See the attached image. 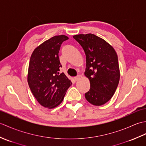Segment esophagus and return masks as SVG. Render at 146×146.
<instances>
[{"mask_svg":"<svg viewBox=\"0 0 146 146\" xmlns=\"http://www.w3.org/2000/svg\"><path fill=\"white\" fill-rule=\"evenodd\" d=\"M80 77H81V76H80V75H77L76 76H75V78H74V79H75V81H77V80H78L80 79Z\"/></svg>","mask_w":146,"mask_h":146,"instance_id":"34e87169","label":"esophagus"}]
</instances>
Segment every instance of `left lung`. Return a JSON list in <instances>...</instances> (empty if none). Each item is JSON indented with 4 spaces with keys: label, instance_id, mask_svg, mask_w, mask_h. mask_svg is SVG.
<instances>
[{
    "label": "left lung",
    "instance_id": "obj_1",
    "mask_svg": "<svg viewBox=\"0 0 146 146\" xmlns=\"http://www.w3.org/2000/svg\"><path fill=\"white\" fill-rule=\"evenodd\" d=\"M73 38L86 55L85 75L90 80V88L85 97L92 105L100 106L110 100L119 84L117 54L110 44L93 34L75 35Z\"/></svg>",
    "mask_w": 146,
    "mask_h": 146
}]
</instances>
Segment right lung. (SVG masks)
<instances>
[{"label": "right lung", "mask_w": 146, "mask_h": 146, "mask_svg": "<svg viewBox=\"0 0 146 146\" xmlns=\"http://www.w3.org/2000/svg\"><path fill=\"white\" fill-rule=\"evenodd\" d=\"M67 39L66 36L60 35L46 40L35 48L30 58L27 82L34 97L46 108L58 106L71 85L64 73H60L58 53L62 42Z\"/></svg>", "instance_id": "1"}]
</instances>
